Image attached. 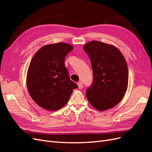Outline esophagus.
I'll use <instances>...</instances> for the list:
<instances>
[{"label":"esophagus","mask_w":152,"mask_h":152,"mask_svg":"<svg viewBox=\"0 0 152 152\" xmlns=\"http://www.w3.org/2000/svg\"><path fill=\"white\" fill-rule=\"evenodd\" d=\"M77 86H78V87H79V89H82V87H83V84H82V83L81 82H78Z\"/></svg>","instance_id":"obj_1"}]
</instances>
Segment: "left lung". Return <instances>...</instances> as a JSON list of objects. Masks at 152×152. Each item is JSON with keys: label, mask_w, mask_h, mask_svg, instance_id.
Returning a JSON list of instances; mask_svg holds the SVG:
<instances>
[{"label": "left lung", "mask_w": 152, "mask_h": 152, "mask_svg": "<svg viewBox=\"0 0 152 152\" xmlns=\"http://www.w3.org/2000/svg\"><path fill=\"white\" fill-rule=\"evenodd\" d=\"M83 49L88 54L93 82L86 90L91 104L99 111L112 108L121 102L128 86V68L125 58L113 45L93 40Z\"/></svg>", "instance_id": "obj_1"}]
</instances>
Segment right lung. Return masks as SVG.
Returning a JSON list of instances; mask_svg holds the SVG:
<instances>
[{"instance_id":"add662e5","label":"right lung","mask_w":152,"mask_h":152,"mask_svg":"<svg viewBox=\"0 0 152 152\" xmlns=\"http://www.w3.org/2000/svg\"><path fill=\"white\" fill-rule=\"evenodd\" d=\"M73 49L65 42L47 44L32 58L26 75L28 93L39 107L56 111L68 102L77 85L70 79L65 56Z\"/></svg>"}]
</instances>
